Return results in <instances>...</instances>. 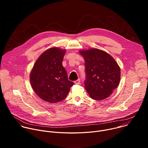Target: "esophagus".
Returning a JSON list of instances; mask_svg holds the SVG:
<instances>
[{
  "label": "esophagus",
  "instance_id": "obj_1",
  "mask_svg": "<svg viewBox=\"0 0 148 148\" xmlns=\"http://www.w3.org/2000/svg\"><path fill=\"white\" fill-rule=\"evenodd\" d=\"M74 82V84H79L80 83V79H77V80L75 81Z\"/></svg>",
  "mask_w": 148,
  "mask_h": 148
}]
</instances>
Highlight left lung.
Listing matches in <instances>:
<instances>
[{
    "mask_svg": "<svg viewBox=\"0 0 148 148\" xmlns=\"http://www.w3.org/2000/svg\"><path fill=\"white\" fill-rule=\"evenodd\" d=\"M85 60V88L95 100L108 98L118 87L121 69L114 58L102 50L91 49L81 50Z\"/></svg>",
    "mask_w": 148,
    "mask_h": 148,
    "instance_id": "left-lung-1",
    "label": "left lung"
}]
</instances>
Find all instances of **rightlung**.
Returning <instances> with one entry per match:
<instances>
[{
  "label": "right lung",
  "instance_id": "1",
  "mask_svg": "<svg viewBox=\"0 0 148 148\" xmlns=\"http://www.w3.org/2000/svg\"><path fill=\"white\" fill-rule=\"evenodd\" d=\"M65 50L50 48L36 60L30 74L31 86L43 100L56 103L66 98L74 82L69 80L62 65Z\"/></svg>",
  "mask_w": 148,
  "mask_h": 148
}]
</instances>
